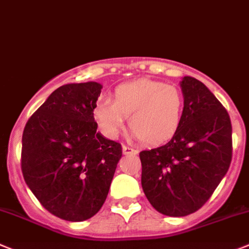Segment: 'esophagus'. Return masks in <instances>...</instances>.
Masks as SVG:
<instances>
[{
	"label": "esophagus",
	"instance_id": "esophagus-1",
	"mask_svg": "<svg viewBox=\"0 0 249 249\" xmlns=\"http://www.w3.org/2000/svg\"><path fill=\"white\" fill-rule=\"evenodd\" d=\"M123 154L124 155H136L138 154V150L133 149V147H129V146H123Z\"/></svg>",
	"mask_w": 249,
	"mask_h": 249
}]
</instances>
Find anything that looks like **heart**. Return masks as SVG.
<instances>
[{"label":"heart","instance_id":"heart-1","mask_svg":"<svg viewBox=\"0 0 249 249\" xmlns=\"http://www.w3.org/2000/svg\"><path fill=\"white\" fill-rule=\"evenodd\" d=\"M113 95V100H99L94 108V118L107 138L119 135L125 118H129L133 136L147 145L162 144L178 131L183 95L176 86L138 79L118 86Z\"/></svg>","mask_w":249,"mask_h":249}]
</instances>
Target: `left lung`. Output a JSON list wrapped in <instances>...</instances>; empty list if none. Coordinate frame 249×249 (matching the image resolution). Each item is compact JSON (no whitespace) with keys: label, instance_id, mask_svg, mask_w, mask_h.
Wrapping results in <instances>:
<instances>
[{"label":"left lung","instance_id":"obj_1","mask_svg":"<svg viewBox=\"0 0 249 249\" xmlns=\"http://www.w3.org/2000/svg\"><path fill=\"white\" fill-rule=\"evenodd\" d=\"M181 124L167 144L140 152L141 186L160 213L182 217L200 210L232 160L230 115L202 82L183 77Z\"/></svg>","mask_w":249,"mask_h":249}]
</instances>
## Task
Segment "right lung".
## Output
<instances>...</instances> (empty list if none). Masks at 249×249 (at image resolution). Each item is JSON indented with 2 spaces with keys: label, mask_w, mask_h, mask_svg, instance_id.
<instances>
[{
  "label": "right lung",
  "mask_w": 249,
  "mask_h": 249,
  "mask_svg": "<svg viewBox=\"0 0 249 249\" xmlns=\"http://www.w3.org/2000/svg\"><path fill=\"white\" fill-rule=\"evenodd\" d=\"M103 86L71 83L55 89L31 116L22 135L24 181L54 216L80 222L108 196L122 145L98 133L94 120Z\"/></svg>",
  "instance_id": "1"
}]
</instances>
